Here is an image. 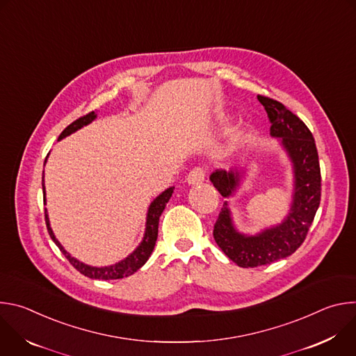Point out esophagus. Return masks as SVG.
Here are the masks:
<instances>
[{
    "label": "esophagus",
    "instance_id": "obj_1",
    "mask_svg": "<svg viewBox=\"0 0 356 356\" xmlns=\"http://www.w3.org/2000/svg\"><path fill=\"white\" fill-rule=\"evenodd\" d=\"M204 179H206V169L204 168H194L190 170L186 180L188 184H198L201 181H204Z\"/></svg>",
    "mask_w": 356,
    "mask_h": 356
}]
</instances>
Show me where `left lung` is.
<instances>
[{
	"instance_id": "left-lung-1",
	"label": "left lung",
	"mask_w": 356,
	"mask_h": 356,
	"mask_svg": "<svg viewBox=\"0 0 356 356\" xmlns=\"http://www.w3.org/2000/svg\"><path fill=\"white\" fill-rule=\"evenodd\" d=\"M270 121V135L279 138L293 165L294 187L287 217L282 224L257 235H245L234 227L228 202L214 225V239L225 255L241 268H257L290 257L304 242L321 200V172L313 134L279 101L258 95ZM241 170H216L210 180L222 197L236 191Z\"/></svg>"
}]
</instances>
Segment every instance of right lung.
<instances>
[{
  "instance_id": "right-lung-1",
  "label": "right lung",
  "mask_w": 356,
  "mask_h": 356,
  "mask_svg": "<svg viewBox=\"0 0 356 356\" xmlns=\"http://www.w3.org/2000/svg\"><path fill=\"white\" fill-rule=\"evenodd\" d=\"M97 118V114L94 111L88 113L84 117H80L79 120H76L74 122H72L67 128H65V131L60 134L59 140L69 136L70 134L76 132L77 129L88 125L90 122H92ZM46 163V161H44ZM42 188H43V201L46 202V195H44V184H43V177H42ZM175 187H169L168 190H165L162 194H159L154 201L150 202L149 210H147V216H146V228H145V235L142 242L139 243V246L128 255L124 261L111 265V266H104V268H97V266H90L86 265L80 261H77L76 258H73L70 253L62 246V243L56 239L52 228H50V222H49V217H47V211L44 210V221H46V227H47V232L50 235V238L54 239V242L58 245V248L62 250L63 255L66 257V259L84 276L90 277V279H98V280H114V279H122V277H128L131 275H134L139 268H142L146 261L149 259L152 250L155 248L156 239H158V227H159V218L168 204V201L172 197Z\"/></svg>"
}]
</instances>
